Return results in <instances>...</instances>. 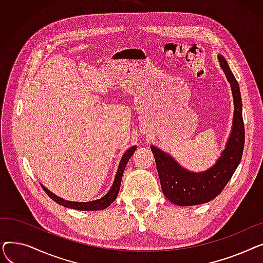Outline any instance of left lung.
Masks as SVG:
<instances>
[{
  "instance_id": "1",
  "label": "left lung",
  "mask_w": 263,
  "mask_h": 263,
  "mask_svg": "<svg viewBox=\"0 0 263 263\" xmlns=\"http://www.w3.org/2000/svg\"><path fill=\"white\" fill-rule=\"evenodd\" d=\"M217 59L230 83L234 104L232 130L222 156L209 170L193 173L181 167L173 157L158 147H150L164 195L177 205L200 204L215 198L226 186L242 159L245 130L240 87L223 55H217Z\"/></svg>"
}]
</instances>
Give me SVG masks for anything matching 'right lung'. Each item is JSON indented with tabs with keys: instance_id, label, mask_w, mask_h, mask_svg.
Here are the masks:
<instances>
[{
	"instance_id": "1",
	"label": "right lung",
	"mask_w": 263,
	"mask_h": 263,
	"mask_svg": "<svg viewBox=\"0 0 263 263\" xmlns=\"http://www.w3.org/2000/svg\"><path fill=\"white\" fill-rule=\"evenodd\" d=\"M136 150V146H133L131 148H129L124 155L122 156L119 166L116 173V177L115 180L113 182L112 187L106 193V194L101 197L100 199H96L92 201H87V202H79V201H69V200H65L59 196H57L55 194H53L52 192H50L47 187H45L43 184L44 191L47 193L48 196L53 199L55 202H58L61 205L66 206V208H70V209H74V210H81V211H97V210H104L106 209L108 205L112 204V202L116 199L118 192L120 189V183H121V178L124 172V168H126V165L128 163V161L130 160V158L132 157V155L134 154V151Z\"/></svg>"
}]
</instances>
